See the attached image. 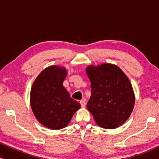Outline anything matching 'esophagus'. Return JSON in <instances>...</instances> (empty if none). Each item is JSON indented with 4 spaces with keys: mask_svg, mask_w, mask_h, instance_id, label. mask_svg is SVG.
<instances>
[{
    "mask_svg": "<svg viewBox=\"0 0 159 159\" xmlns=\"http://www.w3.org/2000/svg\"><path fill=\"white\" fill-rule=\"evenodd\" d=\"M80 105H81V106L82 108H84L85 107V105H86V103L85 102H84V101H81L80 102Z\"/></svg>",
    "mask_w": 159,
    "mask_h": 159,
    "instance_id": "34e87169",
    "label": "esophagus"
}]
</instances>
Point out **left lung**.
I'll return each mask as SVG.
<instances>
[{
  "mask_svg": "<svg viewBox=\"0 0 159 159\" xmlns=\"http://www.w3.org/2000/svg\"><path fill=\"white\" fill-rule=\"evenodd\" d=\"M91 83V96L87 107L95 121L104 129H116L127 120L134 101L133 88L123 71L112 64L86 67Z\"/></svg>",
  "mask_w": 159,
  "mask_h": 159,
  "instance_id": "1",
  "label": "left lung"
}]
</instances>
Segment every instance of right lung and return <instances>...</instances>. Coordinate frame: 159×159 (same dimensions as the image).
Here are the masks:
<instances>
[{
    "label": "right lung",
    "instance_id": "1",
    "mask_svg": "<svg viewBox=\"0 0 159 159\" xmlns=\"http://www.w3.org/2000/svg\"><path fill=\"white\" fill-rule=\"evenodd\" d=\"M66 75L65 67H47L37 77L30 91L32 112L39 122L49 129L66 127L81 106L63 85Z\"/></svg>",
    "mask_w": 159,
    "mask_h": 159
}]
</instances>
